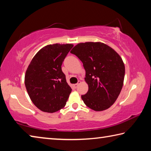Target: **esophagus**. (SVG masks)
Returning <instances> with one entry per match:
<instances>
[{"mask_svg":"<svg viewBox=\"0 0 151 151\" xmlns=\"http://www.w3.org/2000/svg\"><path fill=\"white\" fill-rule=\"evenodd\" d=\"M81 83V82L80 81H79L77 83H76V84H75V85H74V86H75V88H77V87H78V85H79V84H80Z\"/></svg>","mask_w":151,"mask_h":151,"instance_id":"1","label":"esophagus"}]
</instances>
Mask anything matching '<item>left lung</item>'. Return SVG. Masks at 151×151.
I'll return each instance as SVG.
<instances>
[{
    "instance_id": "left-lung-1",
    "label": "left lung",
    "mask_w": 151,
    "mask_h": 151,
    "mask_svg": "<svg viewBox=\"0 0 151 151\" xmlns=\"http://www.w3.org/2000/svg\"><path fill=\"white\" fill-rule=\"evenodd\" d=\"M83 64L86 94L81 96L86 106L95 111L109 109L118 98L123 85L125 68L116 51L102 42H85L70 51Z\"/></svg>"
}]
</instances>
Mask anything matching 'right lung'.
Listing matches in <instances>:
<instances>
[{"label": "right lung", "mask_w": 151, "mask_h": 151, "mask_svg": "<svg viewBox=\"0 0 151 151\" xmlns=\"http://www.w3.org/2000/svg\"><path fill=\"white\" fill-rule=\"evenodd\" d=\"M73 47L71 44L46 46L28 66L25 86L32 102L40 111L52 113L65 106L72 89L61 66Z\"/></svg>", "instance_id": "1"}]
</instances>
